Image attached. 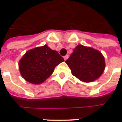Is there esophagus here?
I'll return each mask as SVG.
<instances>
[{"mask_svg": "<svg viewBox=\"0 0 122 122\" xmlns=\"http://www.w3.org/2000/svg\"><path fill=\"white\" fill-rule=\"evenodd\" d=\"M68 58V55H66L65 56H64V60H66Z\"/></svg>", "mask_w": 122, "mask_h": 122, "instance_id": "34e87169", "label": "esophagus"}]
</instances>
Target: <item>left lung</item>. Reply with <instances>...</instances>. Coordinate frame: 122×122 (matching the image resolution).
<instances>
[{
	"label": "left lung",
	"mask_w": 122,
	"mask_h": 122,
	"mask_svg": "<svg viewBox=\"0 0 122 122\" xmlns=\"http://www.w3.org/2000/svg\"><path fill=\"white\" fill-rule=\"evenodd\" d=\"M66 63L73 75L87 83L98 79L105 68V58L101 51L82 45L75 48Z\"/></svg>",
	"instance_id": "1"
}]
</instances>
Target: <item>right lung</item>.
Returning a JSON list of instances; mask_svg holds the SVG:
<instances>
[{"label": "right lung", "instance_id": "obj_1", "mask_svg": "<svg viewBox=\"0 0 122 122\" xmlns=\"http://www.w3.org/2000/svg\"><path fill=\"white\" fill-rule=\"evenodd\" d=\"M63 61V58L57 51L45 45L27 51L19 61V68L26 81L41 84L53 73L55 67Z\"/></svg>", "mask_w": 122, "mask_h": 122}]
</instances>
